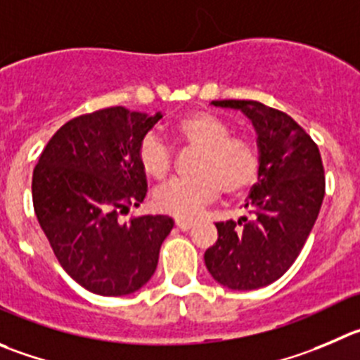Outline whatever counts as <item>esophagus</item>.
Returning a JSON list of instances; mask_svg holds the SVG:
<instances>
[{
  "label": "esophagus",
  "instance_id": "obj_1",
  "mask_svg": "<svg viewBox=\"0 0 360 360\" xmlns=\"http://www.w3.org/2000/svg\"><path fill=\"white\" fill-rule=\"evenodd\" d=\"M174 222H176L178 229H182V231H189V229L194 226V222L189 221V219H176Z\"/></svg>",
  "mask_w": 360,
  "mask_h": 360
}]
</instances>
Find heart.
<instances>
[{"label":"heart","mask_w":360,"mask_h":360,"mask_svg":"<svg viewBox=\"0 0 360 360\" xmlns=\"http://www.w3.org/2000/svg\"><path fill=\"white\" fill-rule=\"evenodd\" d=\"M174 136L182 145L196 148L193 176L174 178L153 193V205L162 214L191 219L224 191L229 196L244 193L256 182L259 157L255 145L217 116L196 111L180 118ZM138 160L148 176L162 180L173 166V150L157 132H146L138 145Z\"/></svg>","instance_id":"heart-1"}]
</instances>
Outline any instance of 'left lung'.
Wrapping results in <instances>:
<instances>
[{
  "label": "left lung",
  "instance_id": "1",
  "mask_svg": "<svg viewBox=\"0 0 360 360\" xmlns=\"http://www.w3.org/2000/svg\"><path fill=\"white\" fill-rule=\"evenodd\" d=\"M212 104L251 120L259 173L244 205L248 217L215 222L219 238L205 251V265L226 288L258 290L293 265L316 222L325 196L320 150L292 116L262 102Z\"/></svg>",
  "mask_w": 360,
  "mask_h": 360
}]
</instances>
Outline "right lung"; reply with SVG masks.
Here are the masks:
<instances>
[{"mask_svg": "<svg viewBox=\"0 0 360 360\" xmlns=\"http://www.w3.org/2000/svg\"><path fill=\"white\" fill-rule=\"evenodd\" d=\"M162 118L116 108L77 116L58 129L33 169V207L54 256L88 292L122 297L153 276L167 215L122 222L146 196L138 160L143 136Z\"/></svg>", "mask_w": 360, "mask_h": 360, "instance_id": "right-lung-1", "label": "right lung"}]
</instances>
